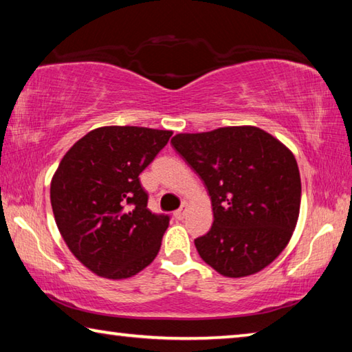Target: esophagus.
Instances as JSON below:
<instances>
[{
    "label": "esophagus",
    "instance_id": "1",
    "mask_svg": "<svg viewBox=\"0 0 352 352\" xmlns=\"http://www.w3.org/2000/svg\"><path fill=\"white\" fill-rule=\"evenodd\" d=\"M186 211H188V204H183L180 210H177V211L174 212V217H175L177 220H183L184 216H186Z\"/></svg>",
    "mask_w": 352,
    "mask_h": 352
}]
</instances>
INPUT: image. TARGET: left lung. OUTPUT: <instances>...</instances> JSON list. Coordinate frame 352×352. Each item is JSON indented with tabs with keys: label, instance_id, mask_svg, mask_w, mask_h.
Returning a JSON list of instances; mask_svg holds the SVG:
<instances>
[{
	"label": "left lung",
	"instance_id": "8db88e82",
	"mask_svg": "<svg viewBox=\"0 0 352 352\" xmlns=\"http://www.w3.org/2000/svg\"><path fill=\"white\" fill-rule=\"evenodd\" d=\"M170 144L210 192L214 222L194 241L220 275L261 272L287 245L301 204V178L287 147L258 127L178 133Z\"/></svg>",
	"mask_w": 352,
	"mask_h": 352
}]
</instances>
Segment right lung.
<instances>
[{
    "mask_svg": "<svg viewBox=\"0 0 352 352\" xmlns=\"http://www.w3.org/2000/svg\"><path fill=\"white\" fill-rule=\"evenodd\" d=\"M170 130L99 127L69 148L51 182L57 228L87 269L109 279L136 275L162 247L169 216L147 208L140 174Z\"/></svg>",
    "mask_w": 352,
    "mask_h": 352,
    "instance_id": "right-lung-1",
    "label": "right lung"
}]
</instances>
